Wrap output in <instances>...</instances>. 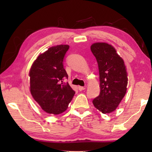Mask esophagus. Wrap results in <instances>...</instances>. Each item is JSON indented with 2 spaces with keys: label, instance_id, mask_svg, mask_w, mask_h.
<instances>
[{
  "label": "esophagus",
  "instance_id": "esophagus-1",
  "mask_svg": "<svg viewBox=\"0 0 152 152\" xmlns=\"http://www.w3.org/2000/svg\"><path fill=\"white\" fill-rule=\"evenodd\" d=\"M86 88H85V87H84V86H78V90H79V91H83V90H84V89H85Z\"/></svg>",
  "mask_w": 152,
  "mask_h": 152
}]
</instances>
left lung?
Here are the masks:
<instances>
[{
  "label": "left lung",
  "instance_id": "obj_1",
  "mask_svg": "<svg viewBox=\"0 0 152 152\" xmlns=\"http://www.w3.org/2000/svg\"><path fill=\"white\" fill-rule=\"evenodd\" d=\"M91 50L99 66L101 88L99 95L92 103L101 113H110L116 109L127 91V75L124 61L108 43H93Z\"/></svg>",
  "mask_w": 152,
  "mask_h": 152
}]
</instances>
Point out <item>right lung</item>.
<instances>
[{"mask_svg": "<svg viewBox=\"0 0 152 152\" xmlns=\"http://www.w3.org/2000/svg\"><path fill=\"white\" fill-rule=\"evenodd\" d=\"M70 46L50 48L40 54L30 69V91L42 109L50 114L58 115L68 109L75 91L64 83L68 78L64 68V58Z\"/></svg>", "mask_w": 152, "mask_h": 152, "instance_id": "right-lung-1", "label": "right lung"}]
</instances>
